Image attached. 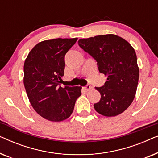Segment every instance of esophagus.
I'll return each mask as SVG.
<instances>
[{
    "label": "esophagus",
    "instance_id": "1",
    "mask_svg": "<svg viewBox=\"0 0 158 158\" xmlns=\"http://www.w3.org/2000/svg\"><path fill=\"white\" fill-rule=\"evenodd\" d=\"M91 86H90V85H87L85 86V87H84V89H85L86 91H88V90H89L90 89H91Z\"/></svg>",
    "mask_w": 158,
    "mask_h": 158
}]
</instances>
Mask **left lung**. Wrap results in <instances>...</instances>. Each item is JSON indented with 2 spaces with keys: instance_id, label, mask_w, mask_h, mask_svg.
<instances>
[{
  "instance_id": "left-lung-1",
  "label": "left lung",
  "mask_w": 158,
  "mask_h": 158,
  "mask_svg": "<svg viewBox=\"0 0 158 158\" xmlns=\"http://www.w3.org/2000/svg\"><path fill=\"white\" fill-rule=\"evenodd\" d=\"M78 44L96 60L99 72L107 76L104 85L96 88L101 99L94 103L95 110L105 116L122 114L132 103L137 91L139 70L135 49L115 34L81 39Z\"/></svg>"
}]
</instances>
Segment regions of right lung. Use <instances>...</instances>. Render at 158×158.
<instances>
[{"mask_svg":"<svg viewBox=\"0 0 158 158\" xmlns=\"http://www.w3.org/2000/svg\"><path fill=\"white\" fill-rule=\"evenodd\" d=\"M77 38L54 39L36 44L23 65V84L32 107L39 115L51 122L69 118L81 86H60L64 75V56Z\"/></svg>","mask_w":158,"mask_h":158,"instance_id":"1","label":"right lung"}]
</instances>
